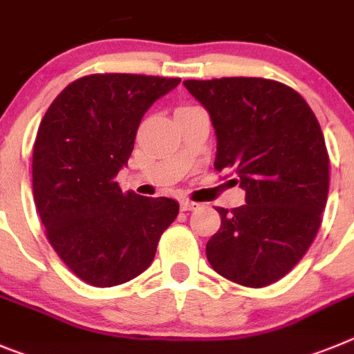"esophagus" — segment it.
Wrapping results in <instances>:
<instances>
[{
  "instance_id": "1",
  "label": "esophagus",
  "mask_w": 354,
  "mask_h": 354,
  "mask_svg": "<svg viewBox=\"0 0 354 354\" xmlns=\"http://www.w3.org/2000/svg\"><path fill=\"white\" fill-rule=\"evenodd\" d=\"M197 206H199V203H194V201H181L180 203V208L181 212H192V209H196Z\"/></svg>"
}]
</instances>
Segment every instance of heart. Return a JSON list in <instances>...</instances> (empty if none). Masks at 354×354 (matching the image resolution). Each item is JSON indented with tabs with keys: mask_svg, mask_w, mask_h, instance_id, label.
I'll list each match as a JSON object with an SVG mask.
<instances>
[{
	"mask_svg": "<svg viewBox=\"0 0 354 354\" xmlns=\"http://www.w3.org/2000/svg\"><path fill=\"white\" fill-rule=\"evenodd\" d=\"M190 107H196V106H180L176 111H185V109H190Z\"/></svg>",
	"mask_w": 354,
	"mask_h": 354,
	"instance_id": "1",
	"label": "heart"
}]
</instances>
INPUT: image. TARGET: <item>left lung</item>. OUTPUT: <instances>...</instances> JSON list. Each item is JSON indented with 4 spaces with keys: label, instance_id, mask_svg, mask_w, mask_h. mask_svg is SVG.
Listing matches in <instances>:
<instances>
[{
    "label": "left lung",
    "instance_id": "obj_1",
    "mask_svg": "<svg viewBox=\"0 0 354 354\" xmlns=\"http://www.w3.org/2000/svg\"><path fill=\"white\" fill-rule=\"evenodd\" d=\"M183 84L212 118L215 169H232L245 189L243 206L216 208L221 229L206 243V257L218 275L245 288L273 284L300 263L319 231L330 187L319 122L298 91L272 79Z\"/></svg>",
    "mask_w": 354,
    "mask_h": 354
}]
</instances>
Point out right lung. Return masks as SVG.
Returning a JSON list of instances; mask_svg holds the SVG:
<instances>
[{
    "mask_svg": "<svg viewBox=\"0 0 354 354\" xmlns=\"http://www.w3.org/2000/svg\"><path fill=\"white\" fill-rule=\"evenodd\" d=\"M178 77L91 74L54 98L33 145V197L54 252L79 279L111 288L153 261L178 215L169 197L122 192L139 123Z\"/></svg>",
    "mask_w": 354,
    "mask_h": 354,
    "instance_id": "1",
    "label": "right lung"
}]
</instances>
